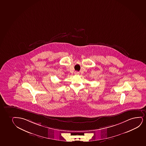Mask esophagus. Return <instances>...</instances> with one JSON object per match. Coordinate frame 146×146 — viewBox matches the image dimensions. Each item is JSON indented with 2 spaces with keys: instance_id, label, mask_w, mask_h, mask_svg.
Segmentation results:
<instances>
[{
  "instance_id": "1",
  "label": "esophagus",
  "mask_w": 146,
  "mask_h": 146,
  "mask_svg": "<svg viewBox=\"0 0 146 146\" xmlns=\"http://www.w3.org/2000/svg\"><path fill=\"white\" fill-rule=\"evenodd\" d=\"M75 74H76V75H77V74H79V72H75Z\"/></svg>"
}]
</instances>
